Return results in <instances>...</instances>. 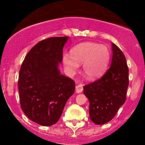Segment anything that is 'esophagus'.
Masks as SVG:
<instances>
[{
	"mask_svg": "<svg viewBox=\"0 0 145 145\" xmlns=\"http://www.w3.org/2000/svg\"><path fill=\"white\" fill-rule=\"evenodd\" d=\"M75 90H76L77 93H80V92L83 91L84 90V87L82 84H78L75 87Z\"/></svg>",
	"mask_w": 145,
	"mask_h": 145,
	"instance_id": "34e87169",
	"label": "esophagus"
}]
</instances>
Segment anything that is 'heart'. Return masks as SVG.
<instances>
[{
    "label": "heart",
    "instance_id": "heart-1",
    "mask_svg": "<svg viewBox=\"0 0 145 145\" xmlns=\"http://www.w3.org/2000/svg\"><path fill=\"white\" fill-rule=\"evenodd\" d=\"M71 57L64 55L62 60L66 68L74 72L83 65L84 73L88 78L100 76L105 71L110 59V52L106 46L92 42H85L77 45L70 51Z\"/></svg>",
    "mask_w": 145,
    "mask_h": 145
}]
</instances>
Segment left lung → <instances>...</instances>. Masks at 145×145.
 <instances>
[{
    "instance_id": "left-lung-1",
    "label": "left lung",
    "mask_w": 145,
    "mask_h": 145,
    "mask_svg": "<svg viewBox=\"0 0 145 145\" xmlns=\"http://www.w3.org/2000/svg\"><path fill=\"white\" fill-rule=\"evenodd\" d=\"M129 68L125 55L112 43L110 68L100 78L85 85L84 93L89 102V116L97 125L110 121L126 99Z\"/></svg>"
}]
</instances>
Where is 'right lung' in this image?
Masks as SVG:
<instances>
[{
    "instance_id": "add662e5",
    "label": "right lung",
    "mask_w": 145,
    "mask_h": 145,
    "mask_svg": "<svg viewBox=\"0 0 145 145\" xmlns=\"http://www.w3.org/2000/svg\"><path fill=\"white\" fill-rule=\"evenodd\" d=\"M67 38L52 37L40 41L28 52L20 67V106L28 118L39 125L56 123L75 91V81L61 75L58 69Z\"/></svg>"
}]
</instances>
